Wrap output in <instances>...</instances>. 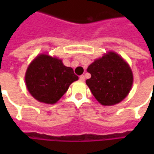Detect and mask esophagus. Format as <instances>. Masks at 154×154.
<instances>
[{"instance_id":"obj_1","label":"esophagus","mask_w":154,"mask_h":154,"mask_svg":"<svg viewBox=\"0 0 154 154\" xmlns=\"http://www.w3.org/2000/svg\"><path fill=\"white\" fill-rule=\"evenodd\" d=\"M80 81H85V76L84 75H81V76H80Z\"/></svg>"}]
</instances>
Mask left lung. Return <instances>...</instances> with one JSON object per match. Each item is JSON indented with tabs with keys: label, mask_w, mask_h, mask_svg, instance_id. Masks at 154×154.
<instances>
[{
	"label": "left lung",
	"mask_w": 154,
	"mask_h": 154,
	"mask_svg": "<svg viewBox=\"0 0 154 154\" xmlns=\"http://www.w3.org/2000/svg\"><path fill=\"white\" fill-rule=\"evenodd\" d=\"M86 70L91 74L86 85L102 105L120 103L132 88V70L128 63L116 52H107L90 64Z\"/></svg>",
	"instance_id": "8db88e82"
}]
</instances>
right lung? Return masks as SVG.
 Segmentation results:
<instances>
[{"instance_id": "add662e5", "label": "right lung", "mask_w": 154, "mask_h": 154, "mask_svg": "<svg viewBox=\"0 0 154 154\" xmlns=\"http://www.w3.org/2000/svg\"><path fill=\"white\" fill-rule=\"evenodd\" d=\"M78 79L73 68L66 67L61 59L47 54L36 56L25 75L30 94L39 102L49 104L56 103Z\"/></svg>"}]
</instances>
